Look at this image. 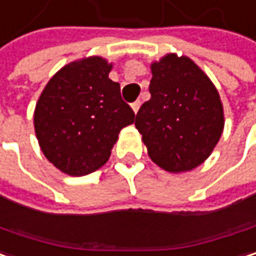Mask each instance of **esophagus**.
<instances>
[{
	"instance_id": "obj_1",
	"label": "esophagus",
	"mask_w": 256,
	"mask_h": 256,
	"mask_svg": "<svg viewBox=\"0 0 256 256\" xmlns=\"http://www.w3.org/2000/svg\"><path fill=\"white\" fill-rule=\"evenodd\" d=\"M140 106H142V102L140 100H137V102H134L132 104H131V109L134 110V113L138 112V109H140Z\"/></svg>"
}]
</instances>
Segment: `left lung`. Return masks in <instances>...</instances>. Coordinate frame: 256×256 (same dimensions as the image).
Returning <instances> with one entry per match:
<instances>
[{
    "mask_svg": "<svg viewBox=\"0 0 256 256\" xmlns=\"http://www.w3.org/2000/svg\"><path fill=\"white\" fill-rule=\"evenodd\" d=\"M150 100L136 116L150 159L180 174L202 165L224 131L218 90L187 56L165 54L150 64Z\"/></svg>",
    "mask_w": 256,
    "mask_h": 256,
    "instance_id": "1",
    "label": "left lung"
}]
</instances>
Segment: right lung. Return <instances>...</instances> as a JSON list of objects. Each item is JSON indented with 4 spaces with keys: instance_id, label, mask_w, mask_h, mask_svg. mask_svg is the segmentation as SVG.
<instances>
[{
    "instance_id": "right-lung-1",
    "label": "right lung",
    "mask_w": 256,
    "mask_h": 256,
    "mask_svg": "<svg viewBox=\"0 0 256 256\" xmlns=\"http://www.w3.org/2000/svg\"><path fill=\"white\" fill-rule=\"evenodd\" d=\"M112 68L100 56L70 62L52 75L36 102L34 126L41 152L68 176L100 170L120 130L134 122L120 85L109 78Z\"/></svg>"
}]
</instances>
